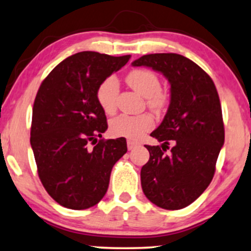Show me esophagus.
Listing matches in <instances>:
<instances>
[{
	"label": "esophagus",
	"instance_id": "esophagus-1",
	"mask_svg": "<svg viewBox=\"0 0 251 251\" xmlns=\"http://www.w3.org/2000/svg\"><path fill=\"white\" fill-rule=\"evenodd\" d=\"M137 146H138V143L135 142V141H131V140L126 141V147H128L129 150H132L134 148H136Z\"/></svg>",
	"mask_w": 251,
	"mask_h": 251
}]
</instances>
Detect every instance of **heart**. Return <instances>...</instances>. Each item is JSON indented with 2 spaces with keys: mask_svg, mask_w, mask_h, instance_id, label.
<instances>
[{
  "mask_svg": "<svg viewBox=\"0 0 251 251\" xmlns=\"http://www.w3.org/2000/svg\"><path fill=\"white\" fill-rule=\"evenodd\" d=\"M126 82L137 93L147 97V104L152 110L160 111L166 107L167 96L161 91L160 77L154 72L148 69L132 70L126 76ZM119 91V81L114 76H108L97 87V102L105 114H113L116 110ZM152 128L154 120L149 114H121L110 122V132L113 136L134 141L140 140Z\"/></svg>",
  "mask_w": 251,
  "mask_h": 251,
  "instance_id": "1",
  "label": "heart"
}]
</instances>
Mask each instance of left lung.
Instances as JSON below:
<instances>
[{"mask_svg": "<svg viewBox=\"0 0 251 251\" xmlns=\"http://www.w3.org/2000/svg\"><path fill=\"white\" fill-rule=\"evenodd\" d=\"M131 64L152 68L170 83L169 108L150 134L162 146H146L150 157L141 169V184L150 202L178 210L199 199L214 177L225 143L219 94L210 76L182 55H143ZM170 142L174 147L166 154Z\"/></svg>", "mask_w": 251, "mask_h": 251, "instance_id": "8db88e82", "label": "left lung"}]
</instances>
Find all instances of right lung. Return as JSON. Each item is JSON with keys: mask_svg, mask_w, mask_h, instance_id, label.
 <instances>
[{"mask_svg": "<svg viewBox=\"0 0 251 251\" xmlns=\"http://www.w3.org/2000/svg\"><path fill=\"white\" fill-rule=\"evenodd\" d=\"M129 58L77 52L57 64L40 85L30 144L38 177L62 207L83 210L97 204L107 193L114 164L126 152L125 137L97 142L108 125L96 90Z\"/></svg>", "mask_w": 251, "mask_h": 251, "instance_id": "right-lung-1", "label": "right lung"}]
</instances>
